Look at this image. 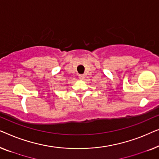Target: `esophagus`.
Returning a JSON list of instances; mask_svg holds the SVG:
<instances>
[{"instance_id": "esophagus-1", "label": "esophagus", "mask_w": 159, "mask_h": 159, "mask_svg": "<svg viewBox=\"0 0 159 159\" xmlns=\"http://www.w3.org/2000/svg\"><path fill=\"white\" fill-rule=\"evenodd\" d=\"M79 79H83L84 78V75H82V74H80L79 75Z\"/></svg>"}]
</instances>
